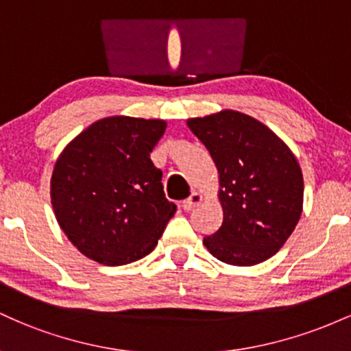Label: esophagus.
<instances>
[{
	"mask_svg": "<svg viewBox=\"0 0 351 351\" xmlns=\"http://www.w3.org/2000/svg\"><path fill=\"white\" fill-rule=\"evenodd\" d=\"M201 199H203V196L199 195V193H191V195H189V198H186L183 201V203H181V208L184 209V211H191L193 208L195 206H198V204L201 203Z\"/></svg>",
	"mask_w": 351,
	"mask_h": 351,
	"instance_id": "1",
	"label": "esophagus"
}]
</instances>
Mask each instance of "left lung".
I'll list each match as a JSON object with an SVG mask.
<instances>
[{"label": "left lung", "instance_id": "left-lung-1", "mask_svg": "<svg viewBox=\"0 0 351 351\" xmlns=\"http://www.w3.org/2000/svg\"><path fill=\"white\" fill-rule=\"evenodd\" d=\"M186 123L219 175L223 224L203 244L221 263H264L300 219L304 176L295 155L271 128L243 112L221 110Z\"/></svg>", "mask_w": 351, "mask_h": 351}]
</instances>
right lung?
<instances>
[{
  "instance_id": "1",
  "label": "right lung",
  "mask_w": 351,
  "mask_h": 351,
  "mask_svg": "<svg viewBox=\"0 0 351 351\" xmlns=\"http://www.w3.org/2000/svg\"><path fill=\"white\" fill-rule=\"evenodd\" d=\"M165 120L115 115L97 120L66 145L54 165L51 203L67 239L106 265L150 254L176 213L165 198L150 153Z\"/></svg>"
}]
</instances>
